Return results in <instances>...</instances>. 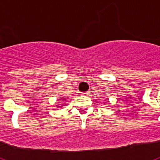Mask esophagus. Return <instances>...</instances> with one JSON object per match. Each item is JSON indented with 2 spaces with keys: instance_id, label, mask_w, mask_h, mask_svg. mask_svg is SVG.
Segmentation results:
<instances>
[{
  "instance_id": "esophagus-1",
  "label": "esophagus",
  "mask_w": 160,
  "mask_h": 160,
  "mask_svg": "<svg viewBox=\"0 0 160 160\" xmlns=\"http://www.w3.org/2000/svg\"><path fill=\"white\" fill-rule=\"evenodd\" d=\"M90 94V91H87V92L82 93V94H84V95H89V94Z\"/></svg>"
}]
</instances>
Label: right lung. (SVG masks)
Listing matches in <instances>:
<instances>
[{"label":"right lung","instance_id":"add662e5","mask_svg":"<svg viewBox=\"0 0 160 160\" xmlns=\"http://www.w3.org/2000/svg\"><path fill=\"white\" fill-rule=\"evenodd\" d=\"M61 101H62L63 102H66V98H61ZM64 105H65V104H63V103H62V105H59V104H58V105L57 106V107H58H58H62V106H64Z\"/></svg>","mask_w":160,"mask_h":160}]
</instances>
